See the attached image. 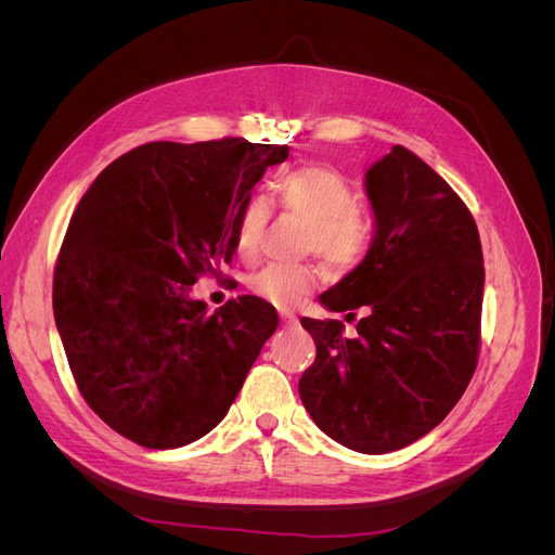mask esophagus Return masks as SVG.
Segmentation results:
<instances>
[{
    "label": "esophagus",
    "instance_id": "esophagus-1",
    "mask_svg": "<svg viewBox=\"0 0 555 555\" xmlns=\"http://www.w3.org/2000/svg\"><path fill=\"white\" fill-rule=\"evenodd\" d=\"M280 317H282V322L287 324V326H296L298 324V319H296V314L292 310H280Z\"/></svg>",
    "mask_w": 555,
    "mask_h": 555
}]
</instances>
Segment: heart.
Returning <instances> with one entry per match:
<instances>
[{"mask_svg":"<svg viewBox=\"0 0 555 555\" xmlns=\"http://www.w3.org/2000/svg\"><path fill=\"white\" fill-rule=\"evenodd\" d=\"M278 206L310 224L308 249L335 268H354L373 243V224L354 206L357 194L349 180L324 164H304L282 173L273 184ZM268 224V208L251 196L241 210L236 251L243 259L257 255ZM314 271L308 266L271 263L249 280L257 296L280 308L298 306L312 287Z\"/></svg>","mask_w":555,"mask_h":555,"instance_id":"b5f03b06","label":"heart"}]
</instances>
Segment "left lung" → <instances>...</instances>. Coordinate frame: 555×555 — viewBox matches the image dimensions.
Here are the masks:
<instances>
[{
	"label": "left lung",
	"instance_id": "obj_1",
	"mask_svg": "<svg viewBox=\"0 0 555 555\" xmlns=\"http://www.w3.org/2000/svg\"><path fill=\"white\" fill-rule=\"evenodd\" d=\"M363 188L371 249L319 296L331 312L361 308L357 338L338 319H300L317 359L298 393L331 440L389 453L438 426L475 373L483 259L473 215L408 147L367 166Z\"/></svg>",
	"mask_w": 555,
	"mask_h": 555
}]
</instances>
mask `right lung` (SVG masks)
Returning <instances> with one entry per match:
<instances>
[{
  "label": "right lung",
  "instance_id": "right-lung-1",
  "mask_svg": "<svg viewBox=\"0 0 555 555\" xmlns=\"http://www.w3.org/2000/svg\"><path fill=\"white\" fill-rule=\"evenodd\" d=\"M287 145L155 141L117 157L82 194L60 249L53 312L78 391L147 449L204 438L278 328L259 296L206 312L201 273L236 255L251 188Z\"/></svg>",
  "mask_w": 555,
  "mask_h": 555
}]
</instances>
